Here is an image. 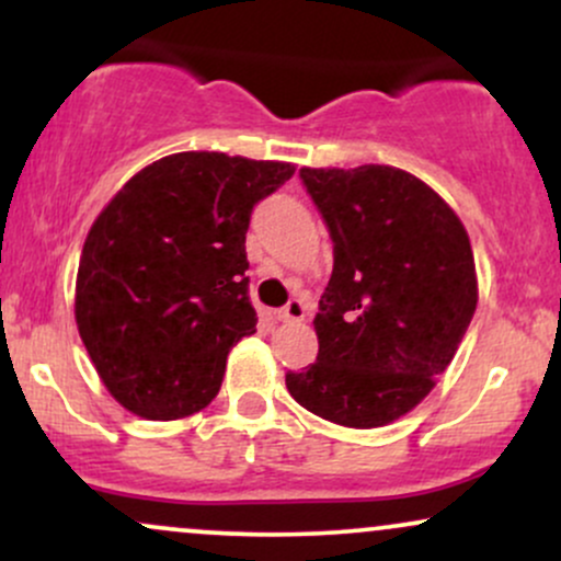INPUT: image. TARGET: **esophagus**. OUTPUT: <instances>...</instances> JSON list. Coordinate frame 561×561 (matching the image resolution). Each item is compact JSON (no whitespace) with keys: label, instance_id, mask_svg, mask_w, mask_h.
<instances>
[{"label":"esophagus","instance_id":"obj_1","mask_svg":"<svg viewBox=\"0 0 561 561\" xmlns=\"http://www.w3.org/2000/svg\"><path fill=\"white\" fill-rule=\"evenodd\" d=\"M302 317H306V306L300 300H289L285 308L276 311V319L279 321H302Z\"/></svg>","mask_w":561,"mask_h":561}]
</instances>
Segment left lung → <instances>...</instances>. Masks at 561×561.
Wrapping results in <instances>:
<instances>
[{
	"instance_id": "left-lung-1",
	"label": "left lung",
	"mask_w": 561,
	"mask_h": 561,
	"mask_svg": "<svg viewBox=\"0 0 561 561\" xmlns=\"http://www.w3.org/2000/svg\"><path fill=\"white\" fill-rule=\"evenodd\" d=\"M334 242L313 330L319 356L289 371L302 409L371 430L416 409L459 351L478 272L461 218L430 184L392 165L300 169Z\"/></svg>"
}]
</instances>
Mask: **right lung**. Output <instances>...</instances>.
I'll return each instance as SVG.
<instances>
[{"mask_svg":"<svg viewBox=\"0 0 561 561\" xmlns=\"http://www.w3.org/2000/svg\"><path fill=\"white\" fill-rule=\"evenodd\" d=\"M295 173L282 160L173 152L100 210L76 274V327L96 375L152 422L197 414L229 351L255 332L244 234L253 205Z\"/></svg>","mask_w":561,"mask_h":561,"instance_id":"right-lung-1","label":"right lung"}]
</instances>
